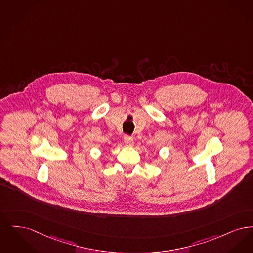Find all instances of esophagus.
I'll list each match as a JSON object with an SVG mask.
<instances>
[{"mask_svg": "<svg viewBox=\"0 0 253 253\" xmlns=\"http://www.w3.org/2000/svg\"><path fill=\"white\" fill-rule=\"evenodd\" d=\"M124 143H125L126 145H127V146H132L134 144V143H133V138L129 137V136H125Z\"/></svg>", "mask_w": 253, "mask_h": 253, "instance_id": "obj_1", "label": "esophagus"}]
</instances>
